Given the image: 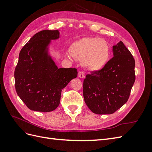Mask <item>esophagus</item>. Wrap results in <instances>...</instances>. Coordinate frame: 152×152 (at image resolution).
Listing matches in <instances>:
<instances>
[{
  "label": "esophagus",
  "mask_w": 152,
  "mask_h": 152,
  "mask_svg": "<svg viewBox=\"0 0 152 152\" xmlns=\"http://www.w3.org/2000/svg\"><path fill=\"white\" fill-rule=\"evenodd\" d=\"M78 76L79 77L81 78V79H83V78L85 77V73L84 71H80L78 73Z\"/></svg>",
  "instance_id": "34e87169"
}]
</instances>
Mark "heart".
Listing matches in <instances>:
<instances>
[{
  "instance_id": "1",
  "label": "heart",
  "mask_w": 152,
  "mask_h": 152,
  "mask_svg": "<svg viewBox=\"0 0 152 152\" xmlns=\"http://www.w3.org/2000/svg\"><path fill=\"white\" fill-rule=\"evenodd\" d=\"M72 56L82 60V65L91 71H99L108 62L110 48L107 41L98 37H85L73 43L70 49Z\"/></svg>"
}]
</instances>
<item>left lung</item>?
I'll return each instance as SVG.
<instances>
[{
  "label": "left lung",
  "instance_id": "left-lung-1",
  "mask_svg": "<svg viewBox=\"0 0 152 152\" xmlns=\"http://www.w3.org/2000/svg\"><path fill=\"white\" fill-rule=\"evenodd\" d=\"M113 57L101 70L86 76L85 103L92 112L112 114L129 98L135 82V60L122 41L113 46Z\"/></svg>",
  "mask_w": 152,
  "mask_h": 152
}]
</instances>
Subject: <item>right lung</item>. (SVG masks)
Masks as SVG:
<instances>
[{"label": "right lung", "mask_w": 152, "mask_h": 152, "mask_svg": "<svg viewBox=\"0 0 152 152\" xmlns=\"http://www.w3.org/2000/svg\"><path fill=\"white\" fill-rule=\"evenodd\" d=\"M59 37L58 30L40 31L20 50L15 71V88L31 110L53 111L60 103L62 89L77 77L76 68H58L48 55L50 40Z\"/></svg>", "instance_id": "add662e5"}]
</instances>
